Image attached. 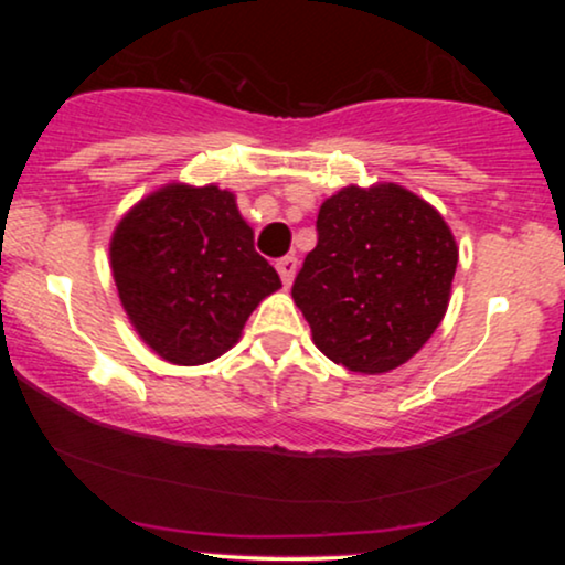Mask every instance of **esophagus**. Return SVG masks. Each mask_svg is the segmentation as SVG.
<instances>
[{
    "instance_id": "34e87169",
    "label": "esophagus",
    "mask_w": 565,
    "mask_h": 565,
    "mask_svg": "<svg viewBox=\"0 0 565 565\" xmlns=\"http://www.w3.org/2000/svg\"><path fill=\"white\" fill-rule=\"evenodd\" d=\"M297 268H300V263H297V257H291V255L281 257V260L276 263V270H278V276H281L284 287H289V284L295 281V276H297Z\"/></svg>"
}]
</instances>
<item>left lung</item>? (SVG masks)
I'll use <instances>...</instances> for the list:
<instances>
[{"label": "left lung", "instance_id": "left-lung-1", "mask_svg": "<svg viewBox=\"0 0 565 565\" xmlns=\"http://www.w3.org/2000/svg\"><path fill=\"white\" fill-rule=\"evenodd\" d=\"M316 231L291 287L316 348L359 374L406 364L449 308L459 246L446 220L398 183L345 185Z\"/></svg>", "mask_w": 565, "mask_h": 565}]
</instances>
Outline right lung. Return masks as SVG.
<instances>
[{"mask_svg":"<svg viewBox=\"0 0 565 565\" xmlns=\"http://www.w3.org/2000/svg\"><path fill=\"white\" fill-rule=\"evenodd\" d=\"M108 255L129 323L178 366L220 359L252 310L281 289L236 193L215 183H167L142 196L114 228Z\"/></svg>","mask_w":565,"mask_h":565,"instance_id":"1","label":"right lung"}]
</instances>
